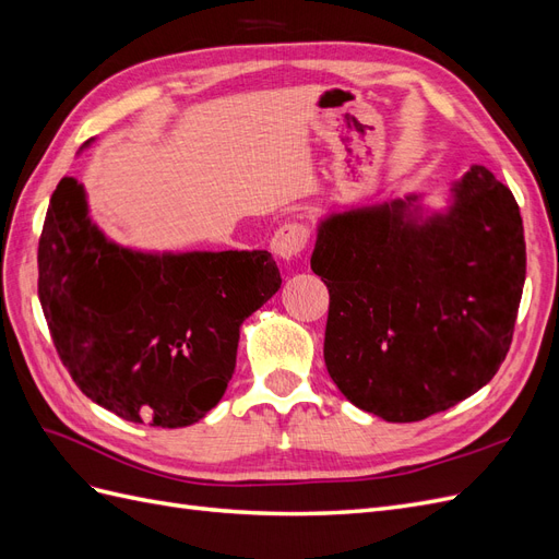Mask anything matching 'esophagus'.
Instances as JSON below:
<instances>
[{"instance_id":"34e87169","label":"esophagus","mask_w":559,"mask_h":559,"mask_svg":"<svg viewBox=\"0 0 559 559\" xmlns=\"http://www.w3.org/2000/svg\"><path fill=\"white\" fill-rule=\"evenodd\" d=\"M308 242V228L302 224H284L277 228V233L270 238V249H273L275 257L284 263L294 261L298 253L306 249Z\"/></svg>"}]
</instances>
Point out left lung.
I'll return each mask as SVG.
<instances>
[{"instance_id": "8db88e82", "label": "left lung", "mask_w": 559, "mask_h": 559, "mask_svg": "<svg viewBox=\"0 0 559 559\" xmlns=\"http://www.w3.org/2000/svg\"><path fill=\"white\" fill-rule=\"evenodd\" d=\"M443 202L405 193L317 222L310 265L331 296L329 376L386 421L476 394L511 347L527 261L518 202L483 165L454 179Z\"/></svg>"}]
</instances>
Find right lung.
Returning a JSON list of instances; mask_svg holds the SVG:
<instances>
[{
  "label": "right lung",
  "mask_w": 559,
  "mask_h": 559,
  "mask_svg": "<svg viewBox=\"0 0 559 559\" xmlns=\"http://www.w3.org/2000/svg\"><path fill=\"white\" fill-rule=\"evenodd\" d=\"M280 284L267 251L126 247L93 222L79 179L50 195L39 240L50 337L81 392L128 421L179 429L205 417L235 373L242 321Z\"/></svg>",
  "instance_id": "add662e5"
}]
</instances>
